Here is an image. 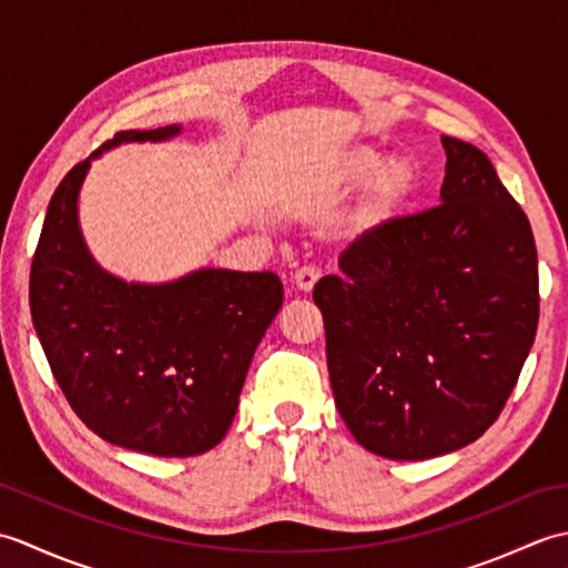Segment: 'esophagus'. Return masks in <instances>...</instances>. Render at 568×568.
Returning a JSON list of instances; mask_svg holds the SVG:
<instances>
[{"label": "esophagus", "instance_id": "1", "mask_svg": "<svg viewBox=\"0 0 568 568\" xmlns=\"http://www.w3.org/2000/svg\"><path fill=\"white\" fill-rule=\"evenodd\" d=\"M320 275H322V271L317 268V265L307 263V265H303V268H297V271H295V275H293V283H295L297 291L310 293L312 287H315V283L320 281Z\"/></svg>", "mask_w": 568, "mask_h": 568}]
</instances>
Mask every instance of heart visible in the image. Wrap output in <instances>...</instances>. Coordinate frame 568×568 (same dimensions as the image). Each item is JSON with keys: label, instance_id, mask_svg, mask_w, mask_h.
I'll return each mask as SVG.
<instances>
[{"label": "heart", "instance_id": "obj_1", "mask_svg": "<svg viewBox=\"0 0 568 568\" xmlns=\"http://www.w3.org/2000/svg\"><path fill=\"white\" fill-rule=\"evenodd\" d=\"M334 180L339 185L354 187L364 185L368 180L371 183V202L368 210L373 216H383L395 207V202L400 200L407 187L413 173H409L407 163L403 161H383V155L376 149L358 146L348 149L342 153L334 163Z\"/></svg>", "mask_w": 568, "mask_h": 568}]
</instances>
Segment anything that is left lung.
<instances>
[{"instance_id":"obj_1","label":"left lung","mask_w":568,"mask_h":568,"mask_svg":"<svg viewBox=\"0 0 568 568\" xmlns=\"http://www.w3.org/2000/svg\"><path fill=\"white\" fill-rule=\"evenodd\" d=\"M442 204L354 239L315 285L336 407L364 449L419 462L503 413L539 320L532 226L484 151L442 136Z\"/></svg>"}]
</instances>
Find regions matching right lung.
Here are the masks:
<instances>
[{"label":"right lung","mask_w":568,"mask_h":568,"mask_svg":"<svg viewBox=\"0 0 568 568\" xmlns=\"http://www.w3.org/2000/svg\"><path fill=\"white\" fill-rule=\"evenodd\" d=\"M175 134V124L119 131L102 149ZM90 159L55 187L31 263V320L48 366L104 442L153 456L204 454L232 425L253 352L283 305V283L271 271L202 268L165 285L104 273L78 226Z\"/></svg>","instance_id":"1"}]
</instances>
